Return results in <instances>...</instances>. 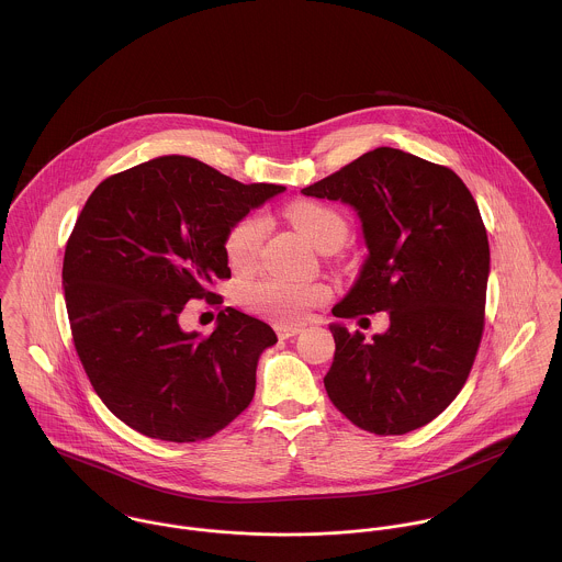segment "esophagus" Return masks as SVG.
Returning a JSON list of instances; mask_svg holds the SVG:
<instances>
[{
	"mask_svg": "<svg viewBox=\"0 0 562 562\" xmlns=\"http://www.w3.org/2000/svg\"><path fill=\"white\" fill-rule=\"evenodd\" d=\"M276 331H278V336H280L282 340H289V338L302 334V327H297V325H278Z\"/></svg>",
	"mask_w": 562,
	"mask_h": 562,
	"instance_id": "obj_1",
	"label": "esophagus"
}]
</instances>
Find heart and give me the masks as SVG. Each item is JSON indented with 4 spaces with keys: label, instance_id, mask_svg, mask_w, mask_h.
Segmentation results:
<instances>
[{
    "label": "heart",
    "instance_id": "b5f03b06",
    "mask_svg": "<svg viewBox=\"0 0 562 562\" xmlns=\"http://www.w3.org/2000/svg\"><path fill=\"white\" fill-rule=\"evenodd\" d=\"M286 216L295 224L303 237L323 250L334 239H345V220L338 212L323 203L300 201L286 207ZM267 233V220L260 214L239 217L226 233L224 252L226 259L237 267H250L259 257L260 244ZM329 289L318 282H293L286 278H262L241 291L244 303L278 323L293 325L302 323L312 307L329 300Z\"/></svg>",
    "mask_w": 562,
    "mask_h": 562
}]
</instances>
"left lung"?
Instances as JSON below:
<instances>
[{
  "mask_svg": "<svg viewBox=\"0 0 562 562\" xmlns=\"http://www.w3.org/2000/svg\"><path fill=\"white\" fill-rule=\"evenodd\" d=\"M302 192L361 222L368 257L334 316L389 314L372 340L329 325V400L381 436L430 424L464 387L483 334L490 246L471 190L447 167L376 147Z\"/></svg>",
  "mask_w": 562,
  "mask_h": 562,
  "instance_id": "1",
  "label": "left lung"
}]
</instances>
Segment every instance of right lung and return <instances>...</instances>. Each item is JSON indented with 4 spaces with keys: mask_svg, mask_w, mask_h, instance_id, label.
I'll return each instance as SVG.
<instances>
[{
    "mask_svg": "<svg viewBox=\"0 0 562 562\" xmlns=\"http://www.w3.org/2000/svg\"><path fill=\"white\" fill-rule=\"evenodd\" d=\"M188 156H160L104 179L66 244L61 286L87 376L106 408L149 438L194 442L255 397L273 329L235 307L210 338L183 331L190 300L216 302L231 278L228 228L276 194Z\"/></svg>",
    "mask_w": 562,
    "mask_h": 562,
    "instance_id": "1",
    "label": "right lung"
}]
</instances>
